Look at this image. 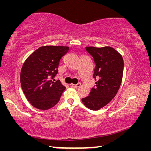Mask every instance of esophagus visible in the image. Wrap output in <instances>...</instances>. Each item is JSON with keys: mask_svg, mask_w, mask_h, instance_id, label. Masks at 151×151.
<instances>
[{"mask_svg": "<svg viewBox=\"0 0 151 151\" xmlns=\"http://www.w3.org/2000/svg\"><path fill=\"white\" fill-rule=\"evenodd\" d=\"M81 84L80 83H78L77 84H76V85H74V84H72V85H71V86H73V88H78L79 86H81Z\"/></svg>", "mask_w": 151, "mask_h": 151, "instance_id": "1", "label": "esophagus"}]
</instances>
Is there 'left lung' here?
Masks as SVG:
<instances>
[{
	"label": "left lung",
	"instance_id": "1",
	"mask_svg": "<svg viewBox=\"0 0 151 151\" xmlns=\"http://www.w3.org/2000/svg\"><path fill=\"white\" fill-rule=\"evenodd\" d=\"M85 48L96 65L93 74L96 83L89 96L82 99V101L88 109L98 111L116 96L121 85L124 61L121 55L112 47Z\"/></svg>",
	"mask_w": 151,
	"mask_h": 151
}]
</instances>
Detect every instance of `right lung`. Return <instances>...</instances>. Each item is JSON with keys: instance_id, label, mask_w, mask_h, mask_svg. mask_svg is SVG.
<instances>
[{"instance_id": "1", "label": "right lung", "mask_w": 151, "mask_h": 151, "mask_svg": "<svg viewBox=\"0 0 151 151\" xmlns=\"http://www.w3.org/2000/svg\"><path fill=\"white\" fill-rule=\"evenodd\" d=\"M68 50L69 47L63 46H43L24 61L20 84L28 101L35 108L45 111L59 101L66 88L54 78L58 73L60 58Z\"/></svg>"}]
</instances>
